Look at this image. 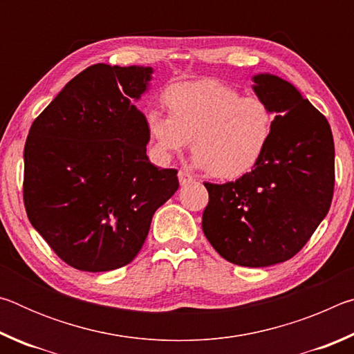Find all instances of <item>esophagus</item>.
<instances>
[{
  "mask_svg": "<svg viewBox=\"0 0 354 354\" xmlns=\"http://www.w3.org/2000/svg\"><path fill=\"white\" fill-rule=\"evenodd\" d=\"M178 179H179V184H181V185H187V184H190L192 181H194V176H190L187 171L179 170L178 171Z\"/></svg>",
  "mask_w": 354,
  "mask_h": 354,
  "instance_id": "1",
  "label": "esophagus"
}]
</instances>
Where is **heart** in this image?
Returning <instances> with one entry per match:
<instances>
[{
	"label": "heart",
	"mask_w": 354,
	"mask_h": 354,
	"mask_svg": "<svg viewBox=\"0 0 354 354\" xmlns=\"http://www.w3.org/2000/svg\"><path fill=\"white\" fill-rule=\"evenodd\" d=\"M169 115L147 113L148 134L160 160L187 148L195 164L218 179H236L254 169L270 145L274 112L261 97H243L215 80L173 84L164 92Z\"/></svg>",
	"instance_id": "heart-1"
}]
</instances>
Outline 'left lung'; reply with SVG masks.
Segmentation results:
<instances>
[{"instance_id": "8db88e82", "label": "left lung", "mask_w": 354, "mask_h": 354, "mask_svg": "<svg viewBox=\"0 0 354 354\" xmlns=\"http://www.w3.org/2000/svg\"><path fill=\"white\" fill-rule=\"evenodd\" d=\"M256 97L274 112L266 154L234 183H205L203 232L236 266L268 267L295 256L326 217L334 192V140L328 120L295 86L253 76Z\"/></svg>"}]
</instances>
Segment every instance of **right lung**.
<instances>
[{
	"label": "right lung",
	"instance_id": "1",
	"mask_svg": "<svg viewBox=\"0 0 354 354\" xmlns=\"http://www.w3.org/2000/svg\"><path fill=\"white\" fill-rule=\"evenodd\" d=\"M153 71L91 65L29 129L23 181L28 218L77 270L109 272L133 261L154 212L179 187L175 169L149 162L147 117L134 106Z\"/></svg>",
	"mask_w": 354,
	"mask_h": 354
}]
</instances>
